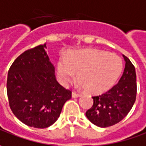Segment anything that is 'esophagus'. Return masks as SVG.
<instances>
[{"label":"esophagus","instance_id":"esophagus-1","mask_svg":"<svg viewBox=\"0 0 146 146\" xmlns=\"http://www.w3.org/2000/svg\"><path fill=\"white\" fill-rule=\"evenodd\" d=\"M79 96H81V95L78 94V93H77V92H72V97H73V98H78V97H79Z\"/></svg>","mask_w":146,"mask_h":146}]
</instances>
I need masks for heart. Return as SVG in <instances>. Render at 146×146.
Here are the masks:
<instances>
[{"label":"heart","instance_id":"heart-1","mask_svg":"<svg viewBox=\"0 0 146 146\" xmlns=\"http://www.w3.org/2000/svg\"><path fill=\"white\" fill-rule=\"evenodd\" d=\"M123 69L119 56L98 50L74 51L57 64L58 79L68 85L78 73V85L92 94L106 92L115 84Z\"/></svg>","mask_w":146,"mask_h":146}]
</instances>
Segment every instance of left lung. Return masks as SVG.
<instances>
[{"label":"left lung","mask_w":146,"mask_h":146,"mask_svg":"<svg viewBox=\"0 0 146 146\" xmlns=\"http://www.w3.org/2000/svg\"><path fill=\"white\" fill-rule=\"evenodd\" d=\"M124 71L118 83L110 91L93 96V105L86 112L92 123L100 127H107L119 123L127 115L135 103L136 96V75L135 67L123 54Z\"/></svg>","instance_id":"1"}]
</instances>
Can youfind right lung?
I'll return each mask as SVG.
<instances>
[{
    "label": "right lung",
    "mask_w": 146,
    "mask_h": 146,
    "mask_svg": "<svg viewBox=\"0 0 146 146\" xmlns=\"http://www.w3.org/2000/svg\"><path fill=\"white\" fill-rule=\"evenodd\" d=\"M40 45L20 54L10 66L7 77L10 107L22 123L46 128L56 122L71 92L56 81L54 66Z\"/></svg>",
    "instance_id": "right-lung-1"
}]
</instances>
